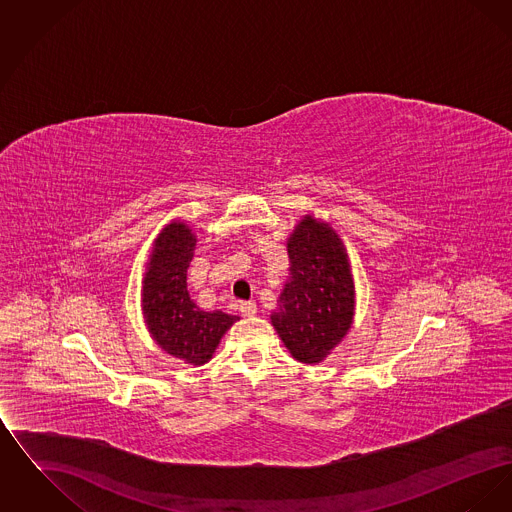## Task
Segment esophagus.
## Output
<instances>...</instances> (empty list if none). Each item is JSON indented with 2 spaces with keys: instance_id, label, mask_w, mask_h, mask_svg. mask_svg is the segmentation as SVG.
<instances>
[{
  "instance_id": "esophagus-1",
  "label": "esophagus",
  "mask_w": 512,
  "mask_h": 512,
  "mask_svg": "<svg viewBox=\"0 0 512 512\" xmlns=\"http://www.w3.org/2000/svg\"><path fill=\"white\" fill-rule=\"evenodd\" d=\"M240 313H242L244 317H255L257 305H255L253 301H242V303H240Z\"/></svg>"
}]
</instances>
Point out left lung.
Segmentation results:
<instances>
[{"label": "left lung", "instance_id": "left-lung-1", "mask_svg": "<svg viewBox=\"0 0 512 512\" xmlns=\"http://www.w3.org/2000/svg\"><path fill=\"white\" fill-rule=\"evenodd\" d=\"M290 278L280 293L272 326L299 363H320L347 334L355 293L338 234L305 217L288 240Z\"/></svg>", "mask_w": 512, "mask_h": 512}]
</instances>
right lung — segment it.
<instances>
[{
  "instance_id": "add662e5",
  "label": "right lung",
  "mask_w": 512,
  "mask_h": 512,
  "mask_svg": "<svg viewBox=\"0 0 512 512\" xmlns=\"http://www.w3.org/2000/svg\"><path fill=\"white\" fill-rule=\"evenodd\" d=\"M194 245L195 236L184 222H172L159 234L144 278V317L153 340L169 355L203 365L240 317L205 313L190 299L186 272Z\"/></svg>"
}]
</instances>
